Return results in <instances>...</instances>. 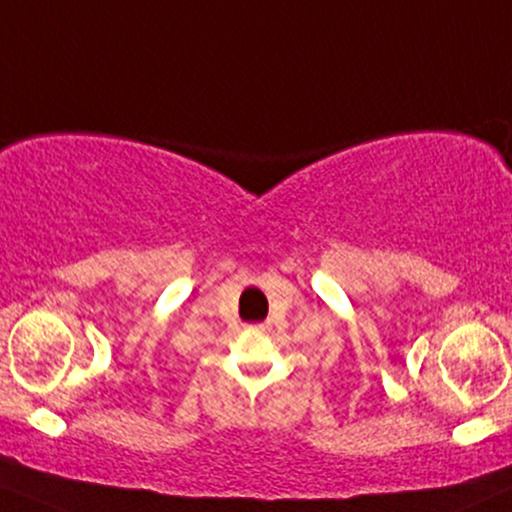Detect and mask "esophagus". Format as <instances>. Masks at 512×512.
<instances>
[{"instance_id":"esophagus-1","label":"esophagus","mask_w":512,"mask_h":512,"mask_svg":"<svg viewBox=\"0 0 512 512\" xmlns=\"http://www.w3.org/2000/svg\"><path fill=\"white\" fill-rule=\"evenodd\" d=\"M260 329H269V324H260Z\"/></svg>"}]
</instances>
